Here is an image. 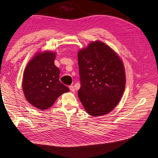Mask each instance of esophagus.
<instances>
[{
  "mask_svg": "<svg viewBox=\"0 0 158 158\" xmlns=\"http://www.w3.org/2000/svg\"><path fill=\"white\" fill-rule=\"evenodd\" d=\"M69 89L71 92H75V87L73 85H71V86H69Z\"/></svg>",
  "mask_w": 158,
  "mask_h": 158,
  "instance_id": "esophagus-1",
  "label": "esophagus"
}]
</instances>
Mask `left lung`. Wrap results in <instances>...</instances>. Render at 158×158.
I'll use <instances>...</instances> for the list:
<instances>
[{
    "label": "left lung",
    "mask_w": 158,
    "mask_h": 158,
    "mask_svg": "<svg viewBox=\"0 0 158 158\" xmlns=\"http://www.w3.org/2000/svg\"><path fill=\"white\" fill-rule=\"evenodd\" d=\"M81 88L78 97L89 115L108 114L118 105L125 87L122 59L109 46L93 41L77 52Z\"/></svg>",
    "instance_id": "1"
}]
</instances>
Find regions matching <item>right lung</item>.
Instances as JSON below:
<instances>
[{"label":"right lung","instance_id":"obj_1","mask_svg":"<svg viewBox=\"0 0 158 158\" xmlns=\"http://www.w3.org/2000/svg\"><path fill=\"white\" fill-rule=\"evenodd\" d=\"M56 54L38 52L28 61L23 73L22 89L27 102L33 106L45 110L69 89L59 81L60 71L55 65Z\"/></svg>","mask_w":158,"mask_h":158}]
</instances>
